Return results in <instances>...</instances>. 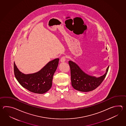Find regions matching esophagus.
<instances>
[{
  "label": "esophagus",
  "mask_w": 126,
  "mask_h": 126,
  "mask_svg": "<svg viewBox=\"0 0 126 126\" xmlns=\"http://www.w3.org/2000/svg\"><path fill=\"white\" fill-rule=\"evenodd\" d=\"M66 60V57H63L60 59V61L61 62H64Z\"/></svg>",
  "instance_id": "34e87169"
}]
</instances>
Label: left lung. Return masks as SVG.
<instances>
[{
    "label": "left lung",
    "mask_w": 126,
    "mask_h": 126,
    "mask_svg": "<svg viewBox=\"0 0 126 126\" xmlns=\"http://www.w3.org/2000/svg\"><path fill=\"white\" fill-rule=\"evenodd\" d=\"M68 63L71 70L72 86L75 90L81 92L92 91L98 87L104 80L109 67V66L104 75L96 77L84 72L75 62L69 61Z\"/></svg>",
    "instance_id": "1"
}]
</instances>
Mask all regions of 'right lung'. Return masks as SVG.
<instances>
[{"instance_id": "add662e5", "label": "right lung", "mask_w": 126, "mask_h": 126, "mask_svg": "<svg viewBox=\"0 0 126 126\" xmlns=\"http://www.w3.org/2000/svg\"><path fill=\"white\" fill-rule=\"evenodd\" d=\"M59 60L54 59L48 62L37 72L27 74L20 72L14 62L15 78L22 87L30 91L37 94L45 93L51 88L53 76Z\"/></svg>"}]
</instances>
